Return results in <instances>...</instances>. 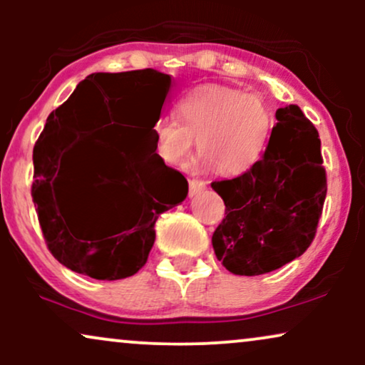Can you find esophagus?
Instances as JSON below:
<instances>
[{"label": "esophagus", "mask_w": 365, "mask_h": 365, "mask_svg": "<svg viewBox=\"0 0 365 365\" xmlns=\"http://www.w3.org/2000/svg\"><path fill=\"white\" fill-rule=\"evenodd\" d=\"M188 188H190V190H188V194H190V197H192V195L199 194L200 190H204V188H206V182H202V180L192 178V180H188Z\"/></svg>", "instance_id": "34e87169"}]
</instances>
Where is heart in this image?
I'll use <instances>...</instances> for the list:
<instances>
[{"label": "heart", "instance_id": "1", "mask_svg": "<svg viewBox=\"0 0 365 365\" xmlns=\"http://www.w3.org/2000/svg\"><path fill=\"white\" fill-rule=\"evenodd\" d=\"M177 118H163L154 127L158 158L177 166L197 139L200 165L212 166L223 177L255 168L274 132V113L261 96L215 83L183 94L177 103Z\"/></svg>", "mask_w": 365, "mask_h": 365}]
</instances>
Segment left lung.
Here are the masks:
<instances>
[{"instance_id":"8db88e82","label":"left lung","mask_w":365,"mask_h":365,"mask_svg":"<svg viewBox=\"0 0 365 365\" xmlns=\"http://www.w3.org/2000/svg\"><path fill=\"white\" fill-rule=\"evenodd\" d=\"M276 120L255 168L211 183L226 206L212 247L233 274L269 273L302 255L322 215L328 185L319 133L295 104L279 108Z\"/></svg>"}]
</instances>
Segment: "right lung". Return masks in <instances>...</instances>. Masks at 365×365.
Returning a JSON list of instances; mask_svg holds the SVG:
<instances>
[{"instance_id": "add662e5", "label": "right lung", "mask_w": 365, "mask_h": 365, "mask_svg": "<svg viewBox=\"0 0 365 365\" xmlns=\"http://www.w3.org/2000/svg\"><path fill=\"white\" fill-rule=\"evenodd\" d=\"M170 87V75L153 68L91 73L46 120L34 145L32 200L49 252L75 273L108 282L135 274L148 262L159 215L187 197L185 177L156 154L154 125ZM103 124L125 127L120 138L102 140L72 179L62 156L78 138L74 130ZM61 174L71 185L103 187L110 207H72L66 188L56 190Z\"/></svg>"}]
</instances>
